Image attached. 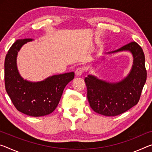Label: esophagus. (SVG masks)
<instances>
[{
    "instance_id": "esophagus-1",
    "label": "esophagus",
    "mask_w": 152,
    "mask_h": 152,
    "mask_svg": "<svg viewBox=\"0 0 152 152\" xmlns=\"http://www.w3.org/2000/svg\"><path fill=\"white\" fill-rule=\"evenodd\" d=\"M84 72H85V68H84L83 67H79L76 69L75 74L76 76H80L84 73Z\"/></svg>"
}]
</instances>
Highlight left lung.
I'll list each match as a JSON object with an SVG mask.
<instances>
[{
	"mask_svg": "<svg viewBox=\"0 0 152 152\" xmlns=\"http://www.w3.org/2000/svg\"><path fill=\"white\" fill-rule=\"evenodd\" d=\"M129 50L134 57L129 76L118 83H109L88 75L85 78L91 107L98 114L115 116L126 112L139 102L147 78L145 55L142 48L132 41L112 53Z\"/></svg>",
	"mask_w": 152,
	"mask_h": 152,
	"instance_id": "1",
	"label": "left lung"
}]
</instances>
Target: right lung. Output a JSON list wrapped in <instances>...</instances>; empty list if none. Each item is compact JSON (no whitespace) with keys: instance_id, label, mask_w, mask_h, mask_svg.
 Instances as JSON below:
<instances>
[{"instance_id":"add662e5","label":"right lung","mask_w":152,"mask_h":152,"mask_svg":"<svg viewBox=\"0 0 152 152\" xmlns=\"http://www.w3.org/2000/svg\"><path fill=\"white\" fill-rule=\"evenodd\" d=\"M32 38L18 40L13 43L4 60V84L14 106L24 114L39 117L56 109L67 83L74 78V72L52 76L38 83H30L19 74L16 64L18 52Z\"/></svg>"}]
</instances>
